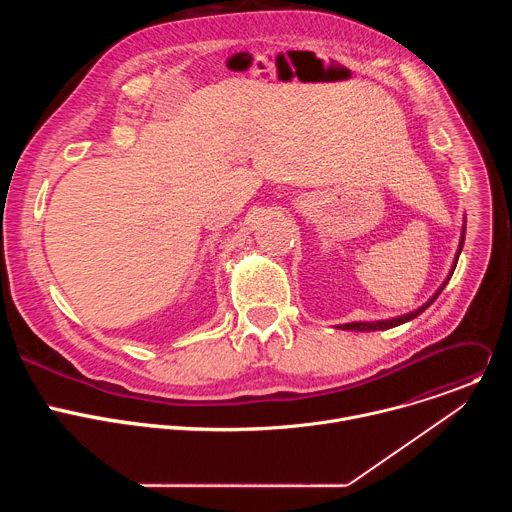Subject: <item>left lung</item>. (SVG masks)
Instances as JSON below:
<instances>
[{"instance_id":"left-lung-1","label":"left lung","mask_w":512,"mask_h":512,"mask_svg":"<svg viewBox=\"0 0 512 512\" xmlns=\"http://www.w3.org/2000/svg\"><path fill=\"white\" fill-rule=\"evenodd\" d=\"M464 237H466V218H464V227H462V237H460V245H458V251H456V257H454V265H452V269H450V273H448V277H446V281L437 287V291L435 294L421 306V308H417V310H413V312H409V314H403V316H397V318H389V320H375V322H348V324H342V326H338V328H342V330H352V332H375V330H389V328H395V326H399V324H405V322H409V320H413V318H417L421 312H425L433 302H435V298L442 294V289L448 285V281H450V277H452V273H454V269H456V263H458V257H460V253H462V247H464Z\"/></svg>"}]
</instances>
